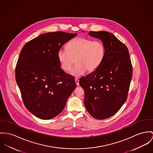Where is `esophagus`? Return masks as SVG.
Here are the masks:
<instances>
[{"instance_id": "1", "label": "esophagus", "mask_w": 153, "mask_h": 153, "mask_svg": "<svg viewBox=\"0 0 153 153\" xmlns=\"http://www.w3.org/2000/svg\"><path fill=\"white\" fill-rule=\"evenodd\" d=\"M75 82H76V83L77 85H79V80L78 79L76 78V79H75Z\"/></svg>"}]
</instances>
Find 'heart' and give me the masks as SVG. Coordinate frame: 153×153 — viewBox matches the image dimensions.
Returning <instances> with one entry per match:
<instances>
[{
  "instance_id": "b5f03b06",
  "label": "heart",
  "mask_w": 153,
  "mask_h": 153,
  "mask_svg": "<svg viewBox=\"0 0 153 153\" xmlns=\"http://www.w3.org/2000/svg\"><path fill=\"white\" fill-rule=\"evenodd\" d=\"M67 49H60L58 58L61 68L65 71H71L74 63L76 65L71 74L80 77L86 71L91 73L102 63L105 55V47L102 42L77 37L67 45Z\"/></svg>"
}]
</instances>
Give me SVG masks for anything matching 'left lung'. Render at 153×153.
<instances>
[{
	"instance_id": "1",
	"label": "left lung",
	"mask_w": 153,
	"mask_h": 153,
	"mask_svg": "<svg viewBox=\"0 0 153 153\" xmlns=\"http://www.w3.org/2000/svg\"><path fill=\"white\" fill-rule=\"evenodd\" d=\"M84 32V31H82ZM105 47L102 63L80 79L85 93L84 105L94 118L104 119L115 114L126 101L132 77V65L126 46L111 33L90 31Z\"/></svg>"
}]
</instances>
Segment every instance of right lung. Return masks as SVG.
<instances>
[{"label": "right lung", "instance_id": "right-lung-1", "mask_svg": "<svg viewBox=\"0 0 153 153\" xmlns=\"http://www.w3.org/2000/svg\"><path fill=\"white\" fill-rule=\"evenodd\" d=\"M77 34L45 33L23 48L16 67V80L24 104L35 117L55 118L63 111L75 89L73 76L60 68L58 52Z\"/></svg>", "mask_w": 153, "mask_h": 153}]
</instances>
